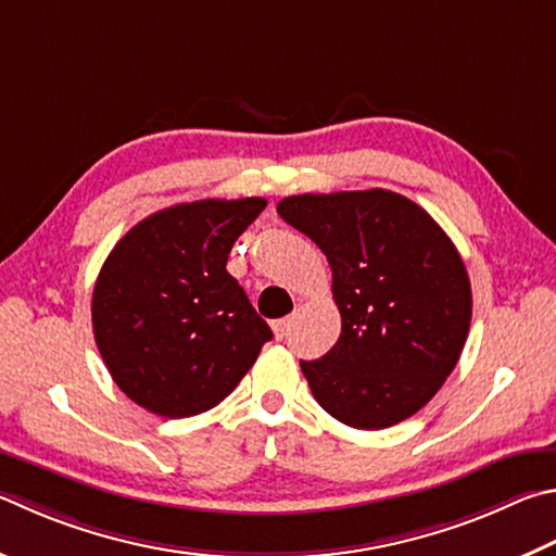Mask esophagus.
Instances as JSON below:
<instances>
[{"mask_svg": "<svg viewBox=\"0 0 556 556\" xmlns=\"http://www.w3.org/2000/svg\"><path fill=\"white\" fill-rule=\"evenodd\" d=\"M289 326H291V316L279 318V320L271 323V330H275V336L281 340V338L289 336Z\"/></svg>", "mask_w": 556, "mask_h": 556, "instance_id": "1", "label": "esophagus"}]
</instances>
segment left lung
Returning <instances> with one entry per match:
<instances>
[{"mask_svg":"<svg viewBox=\"0 0 556 556\" xmlns=\"http://www.w3.org/2000/svg\"><path fill=\"white\" fill-rule=\"evenodd\" d=\"M277 214L328 257L342 318L332 350L301 362L313 399L359 430L410 418L469 336L471 285L457 248L426 208L387 189L287 197Z\"/></svg>","mask_w":556,"mask_h":556,"instance_id":"8db88e82","label":"left lung"}]
</instances>
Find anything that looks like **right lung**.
<instances>
[{"label": "right lung", "mask_w": 556, "mask_h": 556, "mask_svg": "<svg viewBox=\"0 0 556 556\" xmlns=\"http://www.w3.org/2000/svg\"><path fill=\"white\" fill-rule=\"evenodd\" d=\"M265 199H201L157 211L109 252L92 294L97 348L116 387L163 418L218 406L271 330L226 262Z\"/></svg>", "instance_id": "1"}]
</instances>
